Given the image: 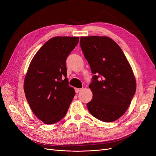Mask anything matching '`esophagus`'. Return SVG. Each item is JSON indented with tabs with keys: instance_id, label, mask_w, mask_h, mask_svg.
Here are the masks:
<instances>
[{
	"instance_id": "obj_1",
	"label": "esophagus",
	"mask_w": 156,
	"mask_h": 156,
	"mask_svg": "<svg viewBox=\"0 0 156 156\" xmlns=\"http://www.w3.org/2000/svg\"><path fill=\"white\" fill-rule=\"evenodd\" d=\"M75 92L78 93V92H79L81 90V88H75Z\"/></svg>"
}]
</instances>
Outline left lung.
<instances>
[{"instance_id": "8db88e82", "label": "left lung", "mask_w": 156, "mask_h": 156, "mask_svg": "<svg viewBox=\"0 0 156 156\" xmlns=\"http://www.w3.org/2000/svg\"><path fill=\"white\" fill-rule=\"evenodd\" d=\"M80 46L94 74L89 84L93 97L87 103L88 111L103 122L115 121L126 112L136 91L128 61L108 37H81Z\"/></svg>"}]
</instances>
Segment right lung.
Masks as SVG:
<instances>
[{
    "instance_id": "obj_1",
    "label": "right lung",
    "mask_w": 156,
    "mask_h": 156,
    "mask_svg": "<svg viewBox=\"0 0 156 156\" xmlns=\"http://www.w3.org/2000/svg\"><path fill=\"white\" fill-rule=\"evenodd\" d=\"M78 42V37H53L30 64L24 83L25 96L34 114L46 124L62 119L75 96L66 77V60Z\"/></svg>"
}]
</instances>
